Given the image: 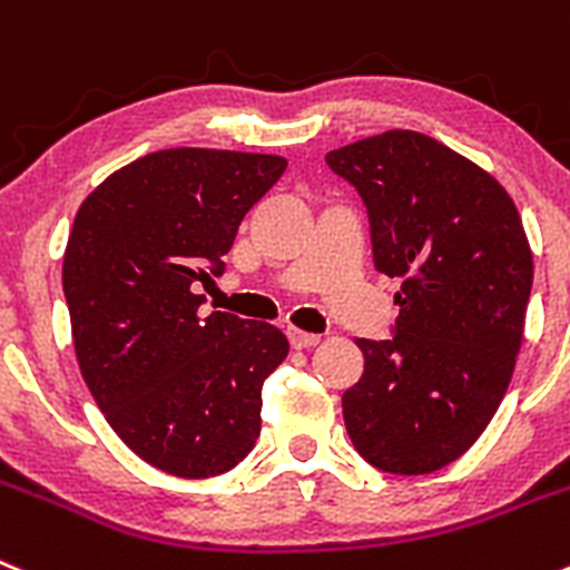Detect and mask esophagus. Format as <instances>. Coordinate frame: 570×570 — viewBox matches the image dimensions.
<instances>
[{"mask_svg": "<svg viewBox=\"0 0 570 570\" xmlns=\"http://www.w3.org/2000/svg\"><path fill=\"white\" fill-rule=\"evenodd\" d=\"M286 337H289L292 348H315L317 343H321V334H309V332H301V328L289 326L286 328Z\"/></svg>", "mask_w": 570, "mask_h": 570, "instance_id": "34e87169", "label": "esophagus"}]
</instances>
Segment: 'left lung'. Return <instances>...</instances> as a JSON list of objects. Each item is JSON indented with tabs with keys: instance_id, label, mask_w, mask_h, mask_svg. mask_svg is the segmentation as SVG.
<instances>
[{
	"instance_id": "left-lung-1",
	"label": "left lung",
	"mask_w": 570,
	"mask_h": 570,
	"mask_svg": "<svg viewBox=\"0 0 570 570\" xmlns=\"http://www.w3.org/2000/svg\"><path fill=\"white\" fill-rule=\"evenodd\" d=\"M368 207L374 267L402 281L391 340L357 337L343 393L351 441L393 475L453 464L492 422L523 345L534 278L523 222L498 179L444 142L382 131L326 154Z\"/></svg>"
}]
</instances>
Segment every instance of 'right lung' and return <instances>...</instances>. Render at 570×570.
<instances>
[{"instance_id":"add662e5","label":"right lung","mask_w":570,"mask_h":570,"mask_svg":"<svg viewBox=\"0 0 570 570\" xmlns=\"http://www.w3.org/2000/svg\"><path fill=\"white\" fill-rule=\"evenodd\" d=\"M284 168L278 154L168 148L78 207L61 273L78 368L120 441L168 475H222L261 433V387L289 343L269 323L202 317L194 284L222 273Z\"/></svg>"}]
</instances>
